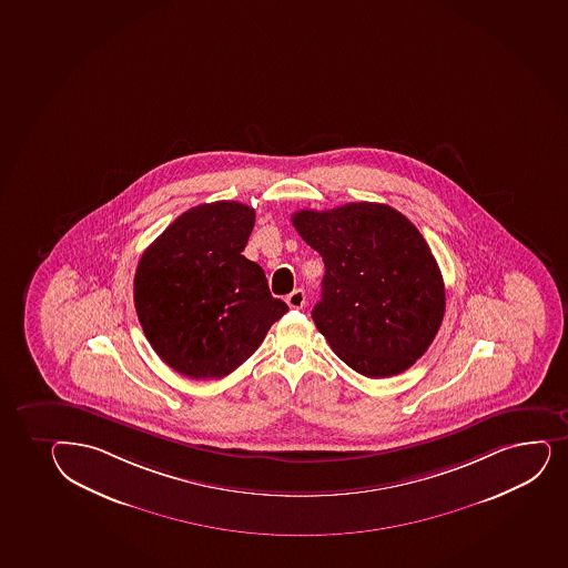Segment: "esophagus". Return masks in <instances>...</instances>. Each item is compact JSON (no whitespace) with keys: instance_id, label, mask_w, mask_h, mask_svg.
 <instances>
[{"instance_id":"obj_1","label":"esophagus","mask_w":568,"mask_h":568,"mask_svg":"<svg viewBox=\"0 0 568 568\" xmlns=\"http://www.w3.org/2000/svg\"><path fill=\"white\" fill-rule=\"evenodd\" d=\"M287 304L291 310H302L305 305V293L302 288H296L287 296Z\"/></svg>"}]
</instances>
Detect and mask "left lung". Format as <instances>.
Segmentation results:
<instances>
[{
	"label": "left lung",
	"mask_w": 568,
	"mask_h": 568,
	"mask_svg": "<svg viewBox=\"0 0 568 568\" xmlns=\"http://www.w3.org/2000/svg\"><path fill=\"white\" fill-rule=\"evenodd\" d=\"M293 225L323 256V296L312 317L334 353L366 377L409 369L437 336L446 304L418 229L377 202L300 210Z\"/></svg>",
	"instance_id": "1"
}]
</instances>
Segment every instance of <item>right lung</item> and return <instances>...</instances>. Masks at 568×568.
<instances>
[{
    "label": "right lung",
    "instance_id": "add662e5",
    "mask_svg": "<svg viewBox=\"0 0 568 568\" xmlns=\"http://www.w3.org/2000/svg\"><path fill=\"white\" fill-rule=\"evenodd\" d=\"M255 210L220 201L183 212L142 253L134 307L159 358L190 378L242 366L288 312L258 264L242 255Z\"/></svg>",
    "mask_w": 568,
    "mask_h": 568
}]
</instances>
